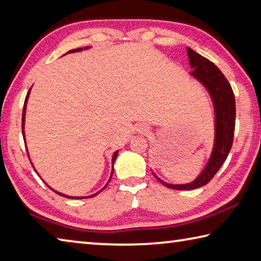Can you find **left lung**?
<instances>
[{
	"mask_svg": "<svg viewBox=\"0 0 261 261\" xmlns=\"http://www.w3.org/2000/svg\"><path fill=\"white\" fill-rule=\"evenodd\" d=\"M189 63L192 71L190 72L193 78L205 86L210 93L214 106L215 114V137L214 146L211 158L204 170L191 183L188 184H169L163 182L153 173L165 187L174 190H192L204 187L214 177L218 170L226 161L232 146L233 131H235L236 105L230 84L220 71L214 63L206 57L201 56L188 47Z\"/></svg>",
	"mask_w": 261,
	"mask_h": 261,
	"instance_id": "1",
	"label": "left lung"
}]
</instances>
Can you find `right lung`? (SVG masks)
I'll return each instance as SVG.
<instances>
[{
	"label": "right lung",
	"instance_id": "1",
	"mask_svg": "<svg viewBox=\"0 0 261 261\" xmlns=\"http://www.w3.org/2000/svg\"><path fill=\"white\" fill-rule=\"evenodd\" d=\"M87 48H88V47H86L85 49H87ZM81 50H83V48H77V49L69 50L68 53H76V51H81ZM30 92H31V88H30V91H29L28 95H26V99H25V102H24V109H23V117H21V131H23V137H24V143H25V145H26V140H25V132H24V127H25V113H26V103H28V100H29ZM117 154H118V151H116V152H115V153L113 154V159H112V165H113V166H114V162H115V160H116V158H117ZM28 155H29V152H28ZM30 161H31V160H30ZM31 163H32V162H31ZM32 166H33V165H32ZM33 168H34V167H33ZM34 170H35V169H34ZM113 173H114V168H112V174H110L109 180H108V182H107V184L105 185V188H103V189H101L99 192H96V193L92 194V196H88V197H70V196H67V194H63V193H61V192H57V191H55V190H53L50 187H49V188L53 190V191L56 192L57 194H60V196H62V197H65V198H71V199H83V198H91V197H94V196H96V194L100 193L101 191H102V190H105V189H106V187H107L108 183L110 182V179H112Z\"/></svg>",
	"mask_w": 261,
	"mask_h": 261
}]
</instances>
